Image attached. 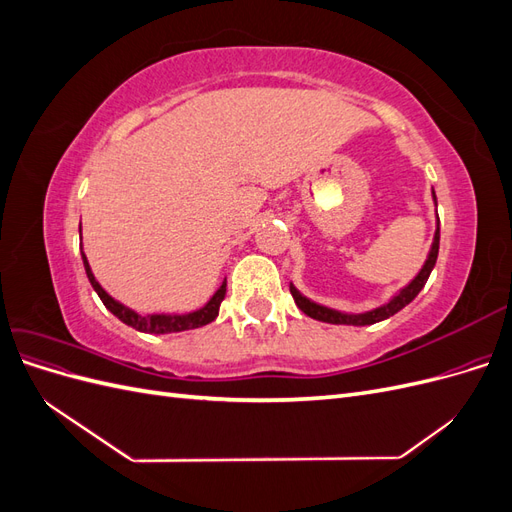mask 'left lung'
<instances>
[{
	"label": "left lung",
	"instance_id": "obj_1",
	"mask_svg": "<svg viewBox=\"0 0 512 512\" xmlns=\"http://www.w3.org/2000/svg\"><path fill=\"white\" fill-rule=\"evenodd\" d=\"M433 194V203H436L438 207V200H436V192L431 190ZM438 250H440V218L436 222V235H433V243H431V250L427 254V260L423 269L418 271V275L414 277V280L401 288L395 297L384 303L376 309H371V312H365V314H344V312H337V309H331V307H324L320 303H314L312 299L303 297V294L294 288V284H290V292H292V299L294 303H297V307L301 309L303 314H307L309 318L314 320H320V322H329V324H352V327H365V324H374V322H380V320H386L395 316L399 309H404L408 303L414 301V297L418 292L423 290V286L427 284L429 275L433 271V267H436V260H438Z\"/></svg>",
	"mask_w": 512,
	"mask_h": 512
}]
</instances>
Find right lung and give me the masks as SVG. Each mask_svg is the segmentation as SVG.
<instances>
[{"mask_svg":"<svg viewBox=\"0 0 512 512\" xmlns=\"http://www.w3.org/2000/svg\"><path fill=\"white\" fill-rule=\"evenodd\" d=\"M81 256H83V265H85L89 282H91V286H94V290L98 292V297L102 299V303L106 305L108 312L115 314L123 324H128V327L141 331V333L164 335V333H181V331L205 327V324H209V322H213L215 318H218L220 303L226 297V280H224L222 286L215 290L213 297L203 307L194 309V312H185V314H147V316H141V314H136L134 309H130V307H126L123 303L115 301L111 294H108L98 284L94 273H91L87 256L83 252H81Z\"/></svg>","mask_w":512,"mask_h":512,"instance_id":"right-lung-1","label":"right lung"}]
</instances>
